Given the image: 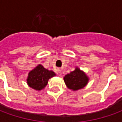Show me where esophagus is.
<instances>
[{
  "label": "esophagus",
  "mask_w": 122,
  "mask_h": 122,
  "mask_svg": "<svg viewBox=\"0 0 122 122\" xmlns=\"http://www.w3.org/2000/svg\"><path fill=\"white\" fill-rule=\"evenodd\" d=\"M57 74L59 75V74H61V69H60V68H58V69H57Z\"/></svg>",
  "instance_id": "obj_1"
}]
</instances>
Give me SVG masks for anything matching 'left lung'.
<instances>
[{"label": "left lung", "mask_w": 122, "mask_h": 122, "mask_svg": "<svg viewBox=\"0 0 122 122\" xmlns=\"http://www.w3.org/2000/svg\"><path fill=\"white\" fill-rule=\"evenodd\" d=\"M66 87L70 90L76 91L82 89L87 85L89 78L84 72L76 67L74 71L65 76L63 78Z\"/></svg>", "instance_id": "obj_1"}]
</instances>
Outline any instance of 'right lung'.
<instances>
[{
    "mask_svg": "<svg viewBox=\"0 0 122 122\" xmlns=\"http://www.w3.org/2000/svg\"><path fill=\"white\" fill-rule=\"evenodd\" d=\"M56 76L52 71L46 69L42 65H38L29 72L27 82L29 86L36 90H42L46 87L50 78Z\"/></svg>",
    "mask_w": 122,
    "mask_h": 122,
    "instance_id": "add662e5",
    "label": "right lung"
}]
</instances>
